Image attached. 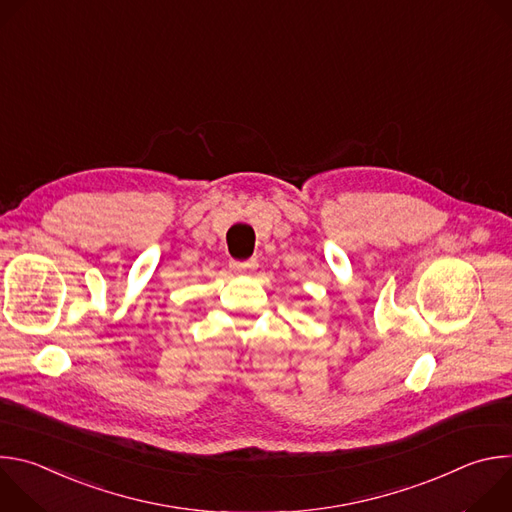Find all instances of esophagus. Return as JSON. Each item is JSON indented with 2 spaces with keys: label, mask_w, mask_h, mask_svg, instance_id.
Here are the masks:
<instances>
[{
  "label": "esophagus",
  "mask_w": 512,
  "mask_h": 512,
  "mask_svg": "<svg viewBox=\"0 0 512 512\" xmlns=\"http://www.w3.org/2000/svg\"><path fill=\"white\" fill-rule=\"evenodd\" d=\"M231 269L237 271V273H251L255 269V261L249 259V261H231Z\"/></svg>",
  "instance_id": "esophagus-1"
}]
</instances>
